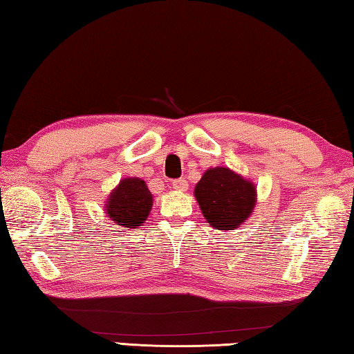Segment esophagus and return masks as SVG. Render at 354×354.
<instances>
[{
	"label": "esophagus",
	"mask_w": 354,
	"mask_h": 354,
	"mask_svg": "<svg viewBox=\"0 0 354 354\" xmlns=\"http://www.w3.org/2000/svg\"><path fill=\"white\" fill-rule=\"evenodd\" d=\"M171 184H173V189H175V190H179V192H185V190L189 189V184H187V181H185L184 178L175 179V181H173Z\"/></svg>",
	"instance_id": "esophagus-1"
}]
</instances>
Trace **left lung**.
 <instances>
[{"mask_svg":"<svg viewBox=\"0 0 354 354\" xmlns=\"http://www.w3.org/2000/svg\"><path fill=\"white\" fill-rule=\"evenodd\" d=\"M195 198L209 225L221 231L234 230L256 206V185L225 167L205 171L196 184Z\"/></svg>","mask_w":354,"mask_h":354,"instance_id":"1","label":"left lung"}]
</instances>
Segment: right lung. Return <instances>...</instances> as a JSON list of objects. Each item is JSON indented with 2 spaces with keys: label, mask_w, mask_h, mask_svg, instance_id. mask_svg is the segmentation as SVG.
I'll return each mask as SVG.
<instances>
[{
  "label": "right lung",
  "mask_w": 354,
  "mask_h": 354,
  "mask_svg": "<svg viewBox=\"0 0 354 354\" xmlns=\"http://www.w3.org/2000/svg\"><path fill=\"white\" fill-rule=\"evenodd\" d=\"M153 195L140 178H124L111 192L106 201V214L120 226L139 227L148 218Z\"/></svg>",
  "instance_id": "1"
}]
</instances>
